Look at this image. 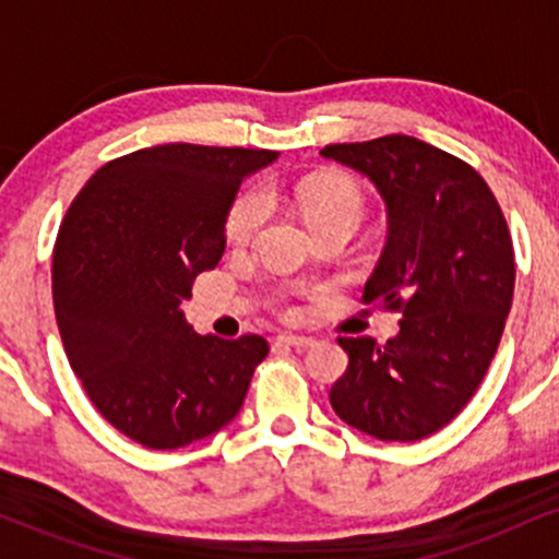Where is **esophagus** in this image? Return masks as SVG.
<instances>
[{
	"instance_id": "esophagus-1",
	"label": "esophagus",
	"mask_w": 559,
	"mask_h": 559,
	"mask_svg": "<svg viewBox=\"0 0 559 559\" xmlns=\"http://www.w3.org/2000/svg\"><path fill=\"white\" fill-rule=\"evenodd\" d=\"M275 344H278V346H294V349H307V346L316 344V338H312V336H297V333H281V336H275Z\"/></svg>"
}]
</instances>
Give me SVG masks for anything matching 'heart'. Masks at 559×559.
I'll return each instance as SVG.
<instances>
[{
  "mask_svg": "<svg viewBox=\"0 0 559 559\" xmlns=\"http://www.w3.org/2000/svg\"><path fill=\"white\" fill-rule=\"evenodd\" d=\"M294 202L299 204L301 215L316 230L329 223H352L360 226L365 217V194L355 181L344 176H316L305 178L294 186ZM267 217V197L265 191L252 186L243 189L230 202L226 223V241L230 247H249L258 239L262 223Z\"/></svg>",
  "mask_w": 559,
  "mask_h": 559,
  "instance_id": "b5f03b06",
  "label": "heart"
}]
</instances>
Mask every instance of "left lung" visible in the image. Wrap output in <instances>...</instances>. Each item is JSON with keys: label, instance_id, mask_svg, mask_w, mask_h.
Here are the masks:
<instances>
[{"label": "left lung", "instance_id": "1", "mask_svg": "<svg viewBox=\"0 0 559 559\" xmlns=\"http://www.w3.org/2000/svg\"><path fill=\"white\" fill-rule=\"evenodd\" d=\"M320 155L381 191L389 241L362 297L402 316L383 346L338 336L349 365L331 407L381 441L426 439L473 400L510 316L515 252L502 207L465 159L404 133Z\"/></svg>", "mask_w": 559, "mask_h": 559}]
</instances>
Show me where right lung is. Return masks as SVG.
I'll use <instances>...</instances> for the list:
<instances>
[{
  "label": "right lung",
  "instance_id": "add662e5",
  "mask_svg": "<svg viewBox=\"0 0 559 559\" xmlns=\"http://www.w3.org/2000/svg\"><path fill=\"white\" fill-rule=\"evenodd\" d=\"M275 157L150 146L102 165L62 217L52 299L68 362L102 418L141 447L178 449L221 431L267 357L258 333L199 336L178 307L221 262L243 176Z\"/></svg>",
  "mask_w": 559,
  "mask_h": 559
}]
</instances>
